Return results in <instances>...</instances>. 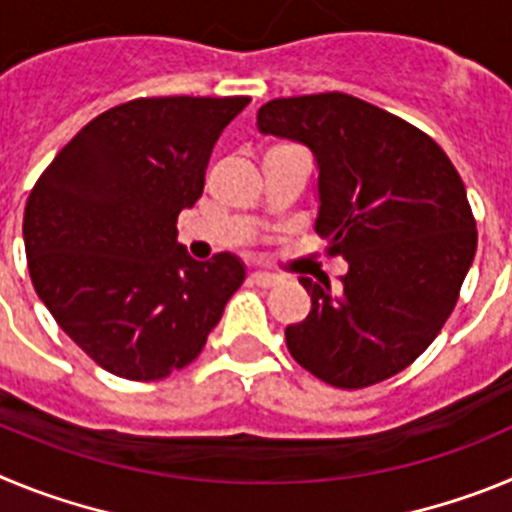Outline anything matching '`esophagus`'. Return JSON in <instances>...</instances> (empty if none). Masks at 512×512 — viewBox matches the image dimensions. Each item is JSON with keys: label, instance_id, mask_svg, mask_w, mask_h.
<instances>
[{"label": "esophagus", "instance_id": "esophagus-1", "mask_svg": "<svg viewBox=\"0 0 512 512\" xmlns=\"http://www.w3.org/2000/svg\"><path fill=\"white\" fill-rule=\"evenodd\" d=\"M251 282L256 284V287H277L279 284V277H274V274H269V271H253L251 274Z\"/></svg>", "mask_w": 512, "mask_h": 512}]
</instances>
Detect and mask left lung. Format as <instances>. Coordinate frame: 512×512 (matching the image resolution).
<instances>
[{
    "instance_id": "left-lung-1",
    "label": "left lung",
    "mask_w": 512,
    "mask_h": 512,
    "mask_svg": "<svg viewBox=\"0 0 512 512\" xmlns=\"http://www.w3.org/2000/svg\"><path fill=\"white\" fill-rule=\"evenodd\" d=\"M256 122L315 153V230L348 261L338 289L300 277L312 310L284 330L289 354L341 390L395 377L436 341L474 261L459 171L431 135L343 92L271 99Z\"/></svg>"
}]
</instances>
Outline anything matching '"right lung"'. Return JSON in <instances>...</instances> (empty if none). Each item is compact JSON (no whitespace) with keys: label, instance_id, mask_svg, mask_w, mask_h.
Listing matches in <instances>:
<instances>
[{"label":"right lung","instance_id":"add662e5","mask_svg":"<svg viewBox=\"0 0 512 512\" xmlns=\"http://www.w3.org/2000/svg\"><path fill=\"white\" fill-rule=\"evenodd\" d=\"M251 97H138L94 117L27 197V269L45 307L102 369L153 382L192 364L246 279L230 253L194 261L176 217Z\"/></svg>","mask_w":512,"mask_h":512}]
</instances>
